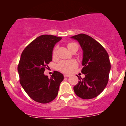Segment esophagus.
I'll return each mask as SVG.
<instances>
[{"label": "esophagus", "instance_id": "obj_1", "mask_svg": "<svg viewBox=\"0 0 126 126\" xmlns=\"http://www.w3.org/2000/svg\"><path fill=\"white\" fill-rule=\"evenodd\" d=\"M69 76H70V75H66V74L64 75V78H68V77H69Z\"/></svg>", "mask_w": 126, "mask_h": 126}]
</instances>
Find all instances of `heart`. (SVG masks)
Returning a JSON list of instances; mask_svg holds the SVG:
<instances>
[{
	"label": "heart",
	"mask_w": 126,
	"mask_h": 126,
	"mask_svg": "<svg viewBox=\"0 0 126 126\" xmlns=\"http://www.w3.org/2000/svg\"><path fill=\"white\" fill-rule=\"evenodd\" d=\"M76 47H78V46L75 43H70L67 44V48L69 51H72ZM56 51L57 48L55 47L53 50V57H54L56 56ZM78 66V63L76 60H62L57 64V68L60 72L63 73H69L73 71V70Z\"/></svg>",
	"instance_id": "heart-1"
}]
</instances>
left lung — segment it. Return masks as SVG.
I'll list each match as a JSON object with an SVG mask.
<instances>
[{"label":"left lung","mask_w":126,"mask_h":126,"mask_svg":"<svg viewBox=\"0 0 126 126\" xmlns=\"http://www.w3.org/2000/svg\"><path fill=\"white\" fill-rule=\"evenodd\" d=\"M77 40L83 50V67L82 73L84 78L79 77V81L73 87L76 95L84 99H92L99 95L108 82L111 64L105 49L90 36L80 34L71 37Z\"/></svg>","instance_id":"8db88e82"}]
</instances>
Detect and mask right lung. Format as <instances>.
Returning <instances> with one entry per match:
<instances>
[{"mask_svg":"<svg viewBox=\"0 0 126 126\" xmlns=\"http://www.w3.org/2000/svg\"><path fill=\"white\" fill-rule=\"evenodd\" d=\"M61 39L54 35H42L28 44L21 54L18 66L20 83L36 102L48 103L58 94L59 86L64 79L63 74L54 71L48 78L44 72L52 61L54 45Z\"/></svg>","mask_w":126,"mask_h":126,"instance_id":"obj_1","label":"right lung"}]
</instances>
